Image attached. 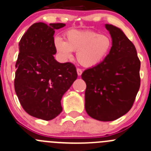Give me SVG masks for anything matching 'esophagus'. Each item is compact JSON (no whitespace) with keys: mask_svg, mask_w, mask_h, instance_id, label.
<instances>
[{"mask_svg":"<svg viewBox=\"0 0 151 151\" xmlns=\"http://www.w3.org/2000/svg\"><path fill=\"white\" fill-rule=\"evenodd\" d=\"M77 74H78V76H80L82 74V70L79 68H77Z\"/></svg>","mask_w":151,"mask_h":151,"instance_id":"34e87169","label":"esophagus"}]
</instances>
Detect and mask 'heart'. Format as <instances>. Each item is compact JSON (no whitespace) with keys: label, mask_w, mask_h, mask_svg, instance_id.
Returning a JSON list of instances; mask_svg holds the SVG:
<instances>
[{"label":"heart","mask_w":151,"mask_h":151,"mask_svg":"<svg viewBox=\"0 0 151 151\" xmlns=\"http://www.w3.org/2000/svg\"><path fill=\"white\" fill-rule=\"evenodd\" d=\"M64 40L54 38V47L63 60L72 57L76 52V59L81 65L93 67L102 62L112 47L111 38L107 34H99L92 30H69L64 33Z\"/></svg>","instance_id":"obj_1"}]
</instances>
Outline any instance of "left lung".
<instances>
[{
    "instance_id": "8db88e82",
    "label": "left lung",
    "mask_w": 151,
    "mask_h": 151,
    "mask_svg": "<svg viewBox=\"0 0 151 151\" xmlns=\"http://www.w3.org/2000/svg\"><path fill=\"white\" fill-rule=\"evenodd\" d=\"M112 47L105 59L83 72L85 110L95 119L110 122L131 109L140 87L141 63L133 43L119 28L105 24Z\"/></svg>"
}]
</instances>
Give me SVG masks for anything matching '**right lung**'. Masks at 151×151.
Instances as JSON below:
<instances>
[{
    "instance_id": "obj_1",
    "label": "right lung",
    "mask_w": 151,
    "mask_h": 151,
    "mask_svg": "<svg viewBox=\"0 0 151 151\" xmlns=\"http://www.w3.org/2000/svg\"><path fill=\"white\" fill-rule=\"evenodd\" d=\"M64 24L39 22L27 29L19 42L15 90L24 110L30 116L49 120L62 111L61 100L76 80L72 63L61 64L54 58L55 30Z\"/></svg>"
}]
</instances>
